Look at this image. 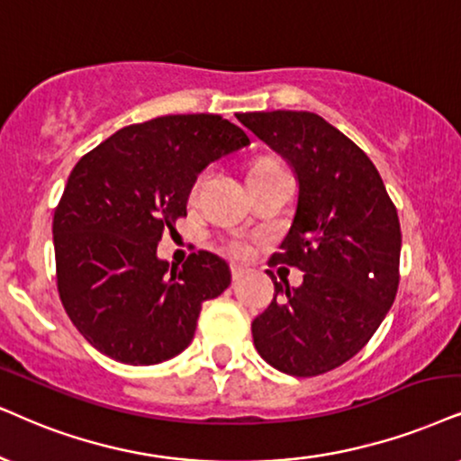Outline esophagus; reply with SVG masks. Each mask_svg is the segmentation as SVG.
<instances>
[{
	"label": "esophagus",
	"instance_id": "obj_1",
	"mask_svg": "<svg viewBox=\"0 0 461 461\" xmlns=\"http://www.w3.org/2000/svg\"><path fill=\"white\" fill-rule=\"evenodd\" d=\"M230 270H231V281H234V283L240 281L244 274H247V267H242V266H238V264L231 266Z\"/></svg>",
	"mask_w": 461,
	"mask_h": 461
}]
</instances>
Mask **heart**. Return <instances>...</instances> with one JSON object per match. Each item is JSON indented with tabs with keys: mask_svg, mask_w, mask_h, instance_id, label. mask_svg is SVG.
Wrapping results in <instances>:
<instances>
[{
	"mask_svg": "<svg viewBox=\"0 0 461 461\" xmlns=\"http://www.w3.org/2000/svg\"><path fill=\"white\" fill-rule=\"evenodd\" d=\"M266 161H270V159H261V161H258V163H266ZM258 163H253V166H258ZM197 187H200V180H195L194 191H195ZM225 249L230 250L231 255H236V258H242V255L249 253V242L244 240V238H230V240H227V244H225Z\"/></svg>",
	"mask_w": 461,
	"mask_h": 461,
	"instance_id": "b5f03b06",
	"label": "heart"
}]
</instances>
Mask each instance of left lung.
I'll return each mask as SVG.
<instances>
[{"label": "left lung", "instance_id": "left-lung-1", "mask_svg": "<svg viewBox=\"0 0 461 461\" xmlns=\"http://www.w3.org/2000/svg\"><path fill=\"white\" fill-rule=\"evenodd\" d=\"M298 174L294 225L270 266H294L304 283H276L250 323L258 353L291 376H317L368 345L400 283V221L375 163L314 113L238 114Z\"/></svg>", "mask_w": 461, "mask_h": 461}]
</instances>
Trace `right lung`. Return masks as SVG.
Masks as SVG:
<instances>
[{
  "label": "right lung",
  "mask_w": 461,
  "mask_h": 461,
  "mask_svg": "<svg viewBox=\"0 0 461 461\" xmlns=\"http://www.w3.org/2000/svg\"><path fill=\"white\" fill-rule=\"evenodd\" d=\"M247 144L219 114H167L123 127L76 163L52 217L57 289L97 351L153 366L189 347L230 267L208 250L170 267L157 244L187 217L197 174Z\"/></svg>",
  "instance_id": "1"
}]
</instances>
